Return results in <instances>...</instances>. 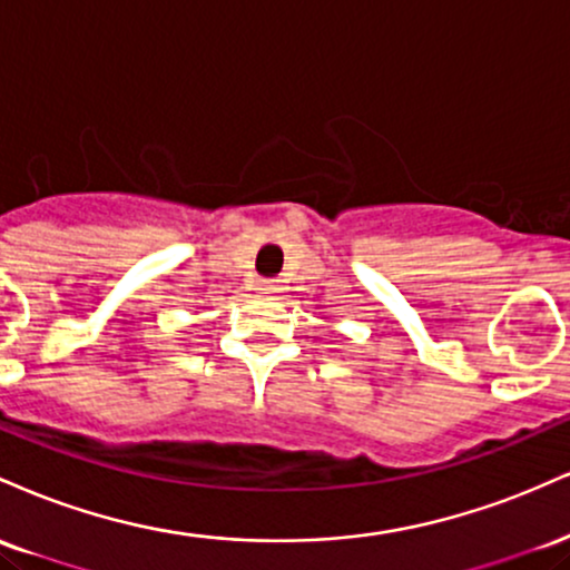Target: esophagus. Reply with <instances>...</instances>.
Returning a JSON list of instances; mask_svg holds the SVG:
<instances>
[{
    "label": "esophagus",
    "instance_id": "1",
    "mask_svg": "<svg viewBox=\"0 0 570 570\" xmlns=\"http://www.w3.org/2000/svg\"><path fill=\"white\" fill-rule=\"evenodd\" d=\"M281 289V286L276 284V281H271V278H259L257 281V292L259 294H276Z\"/></svg>",
    "mask_w": 570,
    "mask_h": 570
}]
</instances>
